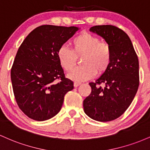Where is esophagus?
<instances>
[{
    "label": "esophagus",
    "mask_w": 150,
    "mask_h": 150,
    "mask_svg": "<svg viewBox=\"0 0 150 150\" xmlns=\"http://www.w3.org/2000/svg\"><path fill=\"white\" fill-rule=\"evenodd\" d=\"M80 84L81 83H79V82H74V87H77L79 86Z\"/></svg>",
    "instance_id": "obj_1"
}]
</instances>
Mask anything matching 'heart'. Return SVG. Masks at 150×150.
Instances as JSON below:
<instances>
[{"label": "heart", "instance_id": "b5f03b06", "mask_svg": "<svg viewBox=\"0 0 150 150\" xmlns=\"http://www.w3.org/2000/svg\"><path fill=\"white\" fill-rule=\"evenodd\" d=\"M72 50L61 46L57 51V58L64 70L69 72L77 62V57H82L83 66L76 67L69 77L76 82L84 81L93 78L97 72L102 74L108 70L112 62L110 45L103 42L100 39L88 33H82L71 41Z\"/></svg>", "mask_w": 150, "mask_h": 150}]
</instances>
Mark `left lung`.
<instances>
[{
  "label": "left lung",
  "instance_id": "1",
  "mask_svg": "<svg viewBox=\"0 0 150 150\" xmlns=\"http://www.w3.org/2000/svg\"><path fill=\"white\" fill-rule=\"evenodd\" d=\"M90 31L101 36L110 45L112 62L95 83H89L91 92L84 99L83 110L93 120L108 122L122 115L133 100L139 83V61L123 30L105 25L91 27Z\"/></svg>",
  "mask_w": 150,
  "mask_h": 150
}]
</instances>
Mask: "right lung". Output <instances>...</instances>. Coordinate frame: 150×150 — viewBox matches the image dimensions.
Segmentation results:
<instances>
[{"instance_id": "obj_1", "label": "right lung", "mask_w": 150, "mask_h": 150, "mask_svg": "<svg viewBox=\"0 0 150 150\" xmlns=\"http://www.w3.org/2000/svg\"><path fill=\"white\" fill-rule=\"evenodd\" d=\"M78 30L74 26L41 25L18 49L11 68L12 86L18 107L30 118L44 121L56 115L64 96L74 88L57 53Z\"/></svg>"}]
</instances>
